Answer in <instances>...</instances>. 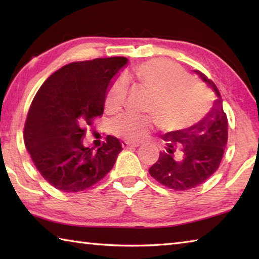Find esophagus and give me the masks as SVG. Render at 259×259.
I'll use <instances>...</instances> for the list:
<instances>
[{"label": "esophagus", "mask_w": 259, "mask_h": 259, "mask_svg": "<svg viewBox=\"0 0 259 259\" xmlns=\"http://www.w3.org/2000/svg\"><path fill=\"white\" fill-rule=\"evenodd\" d=\"M139 145H140L139 143H133V142H128V140H122V147H123V148L138 147Z\"/></svg>", "instance_id": "34e87169"}]
</instances>
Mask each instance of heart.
<instances>
[{"label": "heart", "instance_id": "obj_1", "mask_svg": "<svg viewBox=\"0 0 259 259\" xmlns=\"http://www.w3.org/2000/svg\"><path fill=\"white\" fill-rule=\"evenodd\" d=\"M140 84L155 94L150 111L155 115L124 114L114 120L112 130L130 142L145 139L159 124L166 130L190 128L207 114L211 96L207 88L193 82L192 76L178 65L163 59H153L136 68ZM126 97V83L116 81L109 89L105 105L109 112H119Z\"/></svg>", "mask_w": 259, "mask_h": 259}]
</instances>
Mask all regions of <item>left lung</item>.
<instances>
[{
    "label": "left lung",
    "instance_id": "left-lung-1",
    "mask_svg": "<svg viewBox=\"0 0 259 259\" xmlns=\"http://www.w3.org/2000/svg\"><path fill=\"white\" fill-rule=\"evenodd\" d=\"M194 72L213 90V106L190 128L162 135L164 150L150 168L155 181L175 191L191 190L207 181L221 164L229 137L227 116L218 88L203 73L198 69Z\"/></svg>",
    "mask_w": 259,
    "mask_h": 259
}]
</instances>
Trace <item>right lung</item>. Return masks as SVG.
Wrapping results in <instances>:
<instances>
[{
    "label": "right lung",
    "instance_id": "add662e5",
    "mask_svg": "<svg viewBox=\"0 0 259 259\" xmlns=\"http://www.w3.org/2000/svg\"><path fill=\"white\" fill-rule=\"evenodd\" d=\"M124 57L75 61L61 67L38 89L24 128V142L38 171L63 192L87 190L111 171L122 151L107 136L97 150L83 145L85 125L104 112L113 78Z\"/></svg>",
    "mask_w": 259,
    "mask_h": 259
}]
</instances>
